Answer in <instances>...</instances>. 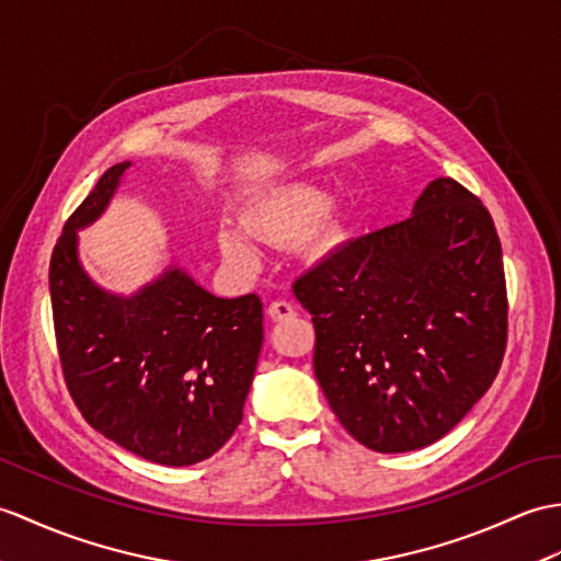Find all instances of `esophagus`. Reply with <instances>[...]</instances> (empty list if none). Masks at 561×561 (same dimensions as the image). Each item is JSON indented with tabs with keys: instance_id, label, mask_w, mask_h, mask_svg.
I'll list each match as a JSON object with an SVG mask.
<instances>
[{
	"instance_id": "obj_1",
	"label": "esophagus",
	"mask_w": 561,
	"mask_h": 561,
	"mask_svg": "<svg viewBox=\"0 0 561 561\" xmlns=\"http://www.w3.org/2000/svg\"><path fill=\"white\" fill-rule=\"evenodd\" d=\"M267 316L272 320H289V318L296 316V310H294L291 304H286V301H272L267 306Z\"/></svg>"
}]
</instances>
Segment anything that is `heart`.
<instances>
[{
	"label": "heart",
	"mask_w": 561,
	"mask_h": 561,
	"mask_svg": "<svg viewBox=\"0 0 561 561\" xmlns=\"http://www.w3.org/2000/svg\"><path fill=\"white\" fill-rule=\"evenodd\" d=\"M330 210L332 195L328 191L310 184H298L272 193L270 198H265L249 217H245V227L260 239L282 241L301 237V233L310 231ZM219 245L221 253L233 260V263H253L255 249L241 231L225 229L219 233Z\"/></svg>",
	"instance_id": "heart-1"
}]
</instances>
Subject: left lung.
<instances>
[{
    "label": "left lung",
    "mask_w": 561,
    "mask_h": 561,
    "mask_svg": "<svg viewBox=\"0 0 561 561\" xmlns=\"http://www.w3.org/2000/svg\"><path fill=\"white\" fill-rule=\"evenodd\" d=\"M312 316V368L363 447L413 451L445 437L500 373L510 301L488 207L435 179L394 225L363 233L294 282Z\"/></svg>",
    "instance_id": "obj_1"
}]
</instances>
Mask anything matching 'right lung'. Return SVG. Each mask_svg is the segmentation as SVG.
<instances>
[{"instance_id":"1","label":"right lung","mask_w":561,"mask_h":561,"mask_svg":"<svg viewBox=\"0 0 561 561\" xmlns=\"http://www.w3.org/2000/svg\"><path fill=\"white\" fill-rule=\"evenodd\" d=\"M126 167L100 176L51 251L61 375L98 433L148 461L191 466L213 457L243 419L263 346V301L217 298L179 270L134 298L98 289L78 265L76 229L104 210Z\"/></svg>"}]
</instances>
